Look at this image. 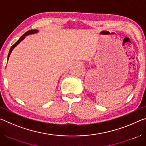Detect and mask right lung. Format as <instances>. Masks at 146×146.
<instances>
[{
  "instance_id": "add662e5",
  "label": "right lung",
  "mask_w": 146,
  "mask_h": 146,
  "mask_svg": "<svg viewBox=\"0 0 146 146\" xmlns=\"http://www.w3.org/2000/svg\"><path fill=\"white\" fill-rule=\"evenodd\" d=\"M38 32V31L36 30V29H31V30H29V31H28L27 32H26L25 33H24L23 36H21V38H20L19 39V40L16 43H15L13 46H12L11 47V48H10V50H9V53H8V58H9V56H10V54H11V51H12V50H13V49L15 48V47L18 45V44L21 42L23 40V39L26 37V36H27V35H30V34H34V33H37Z\"/></svg>"
}]
</instances>
